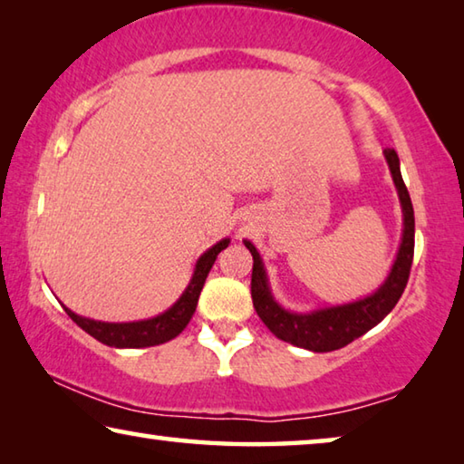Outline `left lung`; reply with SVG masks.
Segmentation results:
<instances>
[{
  "instance_id": "left-lung-1",
  "label": "left lung",
  "mask_w": 464,
  "mask_h": 464,
  "mask_svg": "<svg viewBox=\"0 0 464 464\" xmlns=\"http://www.w3.org/2000/svg\"><path fill=\"white\" fill-rule=\"evenodd\" d=\"M384 160L389 163L392 182H395L399 202L403 210V237L399 246L397 260L392 264L387 280L371 296L360 301L337 304V307L317 309L311 313H293L278 304L272 296V290L266 276L264 262L251 241H243L254 256V270H251V298H254L256 313L264 321V325L282 342H288L298 348L311 352H332L340 350L356 337L364 335L368 329L389 315L410 280V270L413 262L415 246V218L413 204L407 192V186L399 169V157L395 149H384Z\"/></svg>"
}]
</instances>
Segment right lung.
<instances>
[{"mask_svg": "<svg viewBox=\"0 0 464 464\" xmlns=\"http://www.w3.org/2000/svg\"><path fill=\"white\" fill-rule=\"evenodd\" d=\"M229 246V239H221L213 247L204 251L196 262L190 285L186 286L182 296L171 304V307L153 319L130 321V324H106V321H93L82 317L65 307V313L80 325L85 334L96 337L98 342L112 345V348H149V345H160L184 332L188 321L192 319L196 304H198L200 290L204 286L210 268L217 260V256Z\"/></svg>", "mask_w": 464, "mask_h": 464, "instance_id": "obj_1", "label": "right lung"}]
</instances>
